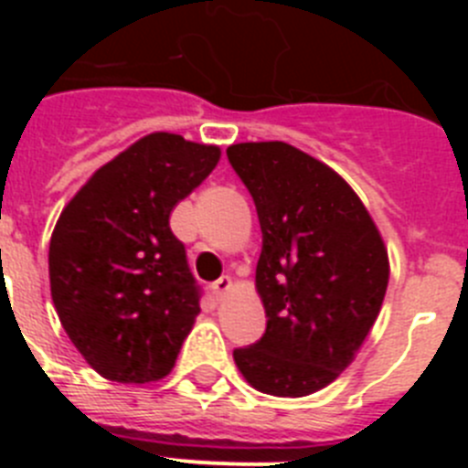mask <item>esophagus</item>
<instances>
[{"instance_id":"1","label":"esophagus","mask_w":468,"mask_h":468,"mask_svg":"<svg viewBox=\"0 0 468 468\" xmlns=\"http://www.w3.org/2000/svg\"><path fill=\"white\" fill-rule=\"evenodd\" d=\"M229 288H231V279H229V276H220V279L210 283V291H213L215 300H222V295H225V292L229 291Z\"/></svg>"}]
</instances>
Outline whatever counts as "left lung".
<instances>
[{"label":"left lung","instance_id":"obj_1","mask_svg":"<svg viewBox=\"0 0 468 468\" xmlns=\"http://www.w3.org/2000/svg\"><path fill=\"white\" fill-rule=\"evenodd\" d=\"M227 159L258 210L255 285L267 330L234 349L246 382L300 399L354 361L382 309L388 258L356 192L324 161L288 143H239Z\"/></svg>","mask_w":468,"mask_h":468}]
</instances>
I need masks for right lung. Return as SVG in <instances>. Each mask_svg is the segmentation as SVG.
I'll return each instance as SVG.
<instances>
[{
	"label": "right lung",
	"mask_w": 468,
	"mask_h": 468,
	"mask_svg": "<svg viewBox=\"0 0 468 468\" xmlns=\"http://www.w3.org/2000/svg\"><path fill=\"white\" fill-rule=\"evenodd\" d=\"M218 161L215 144L144 135L98 168L58 218L48 246L53 304L105 379L156 382L176 366L201 291L168 220Z\"/></svg>",
	"instance_id": "add662e5"
}]
</instances>
